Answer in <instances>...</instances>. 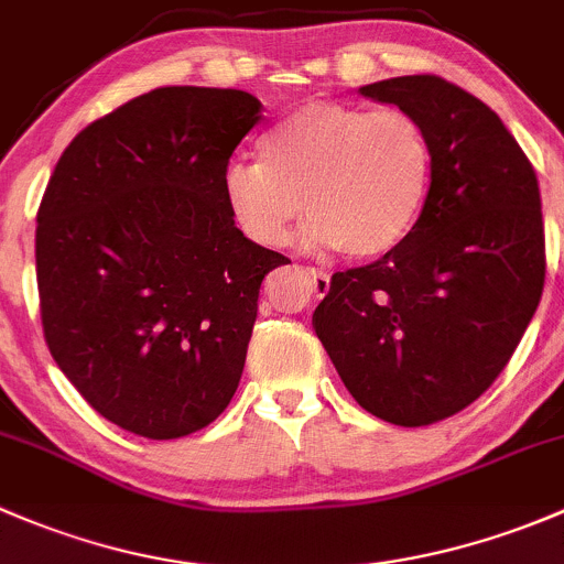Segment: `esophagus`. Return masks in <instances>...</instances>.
<instances>
[{
	"label": "esophagus",
	"mask_w": 564,
	"mask_h": 564,
	"mask_svg": "<svg viewBox=\"0 0 564 564\" xmlns=\"http://www.w3.org/2000/svg\"><path fill=\"white\" fill-rule=\"evenodd\" d=\"M306 274L312 276V284H315V293L325 295L330 290V276L325 271H315V269H306Z\"/></svg>",
	"instance_id": "esophagus-1"
}]
</instances>
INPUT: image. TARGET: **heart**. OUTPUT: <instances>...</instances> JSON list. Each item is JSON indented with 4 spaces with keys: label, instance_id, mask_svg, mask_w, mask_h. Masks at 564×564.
Returning a JSON list of instances; mask_svg holds the SVG:
<instances>
[{
    "label": "heart",
    "instance_id": "b5f03b06",
    "mask_svg": "<svg viewBox=\"0 0 564 564\" xmlns=\"http://www.w3.org/2000/svg\"><path fill=\"white\" fill-rule=\"evenodd\" d=\"M258 160L225 167L223 200L236 228L271 249L306 208L310 247L382 258L412 234L432 187L426 130L402 108L306 102L260 138Z\"/></svg>",
    "mask_w": 564,
    "mask_h": 564
}]
</instances>
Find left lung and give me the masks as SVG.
I'll use <instances>...</instances> for the list:
<instances>
[{
  "label": "left lung",
  "instance_id": "8db88e82",
  "mask_svg": "<svg viewBox=\"0 0 564 564\" xmlns=\"http://www.w3.org/2000/svg\"><path fill=\"white\" fill-rule=\"evenodd\" d=\"M358 95L421 121L432 187L393 252L330 276L312 325L364 410L429 426L497 380L541 304V189L502 119L448 80L402 75Z\"/></svg>",
  "mask_w": 564,
  "mask_h": 564
}]
</instances>
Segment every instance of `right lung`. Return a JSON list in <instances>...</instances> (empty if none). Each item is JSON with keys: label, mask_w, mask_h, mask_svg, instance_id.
I'll use <instances>...</instances> for the list:
<instances>
[{"label": "right lung", "mask_w": 564, "mask_h": 564, "mask_svg": "<svg viewBox=\"0 0 564 564\" xmlns=\"http://www.w3.org/2000/svg\"><path fill=\"white\" fill-rule=\"evenodd\" d=\"M260 119L249 91L162 86L91 121L51 173L34 234L45 341L127 432L193 434L239 388L260 282L288 263L223 200Z\"/></svg>", "instance_id": "right-lung-1"}]
</instances>
